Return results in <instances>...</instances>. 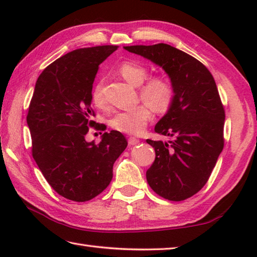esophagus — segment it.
<instances>
[{"label":"esophagus","instance_id":"34e87169","mask_svg":"<svg viewBox=\"0 0 257 257\" xmlns=\"http://www.w3.org/2000/svg\"><path fill=\"white\" fill-rule=\"evenodd\" d=\"M139 139H137V138H135V137H130L129 139H128V144L130 145V146H137V145H139Z\"/></svg>","mask_w":257,"mask_h":257}]
</instances>
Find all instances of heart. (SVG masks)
Here are the masks:
<instances>
[{"instance_id": "heart-1", "label": "heart", "mask_w": 257, "mask_h": 257, "mask_svg": "<svg viewBox=\"0 0 257 257\" xmlns=\"http://www.w3.org/2000/svg\"><path fill=\"white\" fill-rule=\"evenodd\" d=\"M118 73L121 77L135 87H140V97L145 102L158 112L167 111L172 105L174 87L168 78L163 76H154L147 81L148 68L136 62H124L118 67ZM102 85L98 83L92 89V101L96 106L102 107L105 99L102 96ZM151 119V110L147 105H140L132 110L119 111L109 120V124L120 133L139 134Z\"/></svg>"}]
</instances>
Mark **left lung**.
<instances>
[{
	"label": "left lung",
	"instance_id": "obj_1",
	"mask_svg": "<svg viewBox=\"0 0 257 257\" xmlns=\"http://www.w3.org/2000/svg\"><path fill=\"white\" fill-rule=\"evenodd\" d=\"M165 70L174 99L155 132L172 140L147 139L156 159L147 170L150 188L170 201H182L204 187L224 146L225 113L212 74L198 59L171 45L124 46Z\"/></svg>",
	"mask_w": 257,
	"mask_h": 257
}]
</instances>
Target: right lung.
Listing matches in <instances>:
<instances>
[{"label": "right lung", "instance_id": "right-lung-1", "mask_svg": "<svg viewBox=\"0 0 257 257\" xmlns=\"http://www.w3.org/2000/svg\"><path fill=\"white\" fill-rule=\"evenodd\" d=\"M118 46L79 48L59 57L37 78L27 113L32 154L46 181L68 200L85 202L105 190L128 143L116 130L86 141L96 122L92 84L99 65ZM105 130V129H103Z\"/></svg>", "mask_w": 257, "mask_h": 257}]
</instances>
